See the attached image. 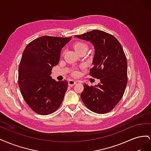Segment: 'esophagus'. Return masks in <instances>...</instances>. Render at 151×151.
I'll use <instances>...</instances> for the list:
<instances>
[{
  "label": "esophagus",
  "instance_id": "obj_1",
  "mask_svg": "<svg viewBox=\"0 0 151 151\" xmlns=\"http://www.w3.org/2000/svg\"><path fill=\"white\" fill-rule=\"evenodd\" d=\"M77 83V81L72 80V79H69L68 81V84L69 85V86H73L74 85H75Z\"/></svg>",
  "mask_w": 151,
  "mask_h": 151
}]
</instances>
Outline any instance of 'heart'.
Instances as JSON below:
<instances>
[{
    "label": "heart",
    "instance_id": "b5f03b06",
    "mask_svg": "<svg viewBox=\"0 0 151 151\" xmlns=\"http://www.w3.org/2000/svg\"><path fill=\"white\" fill-rule=\"evenodd\" d=\"M74 48L76 51L77 53H79L83 50H86L88 48V46L86 43L81 42V41H78L76 42L74 44ZM72 75L74 76H79V72L77 69H74L72 70Z\"/></svg>",
    "mask_w": 151,
    "mask_h": 151
}]
</instances>
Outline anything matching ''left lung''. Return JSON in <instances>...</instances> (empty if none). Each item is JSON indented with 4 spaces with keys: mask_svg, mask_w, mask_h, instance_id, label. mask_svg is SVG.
Returning <instances> with one entry per match:
<instances>
[{
    "mask_svg": "<svg viewBox=\"0 0 151 151\" xmlns=\"http://www.w3.org/2000/svg\"><path fill=\"white\" fill-rule=\"evenodd\" d=\"M75 36L94 45L93 67L89 74L101 81L94 87L84 84L82 101L94 113H107L119 103L127 84V61L124 51L115 36L101 30L94 29Z\"/></svg>",
    "mask_w": 151,
    "mask_h": 151,
    "instance_id": "1",
    "label": "left lung"
}]
</instances>
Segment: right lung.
<instances>
[{"mask_svg":"<svg viewBox=\"0 0 151 151\" xmlns=\"http://www.w3.org/2000/svg\"><path fill=\"white\" fill-rule=\"evenodd\" d=\"M71 38L41 36L31 42L22 53L18 85L25 102L39 115L53 113L63 101L68 82H57L50 74L60 60L62 48Z\"/></svg>","mask_w":151,"mask_h":151,"instance_id":"1","label":"right lung"}]
</instances>
